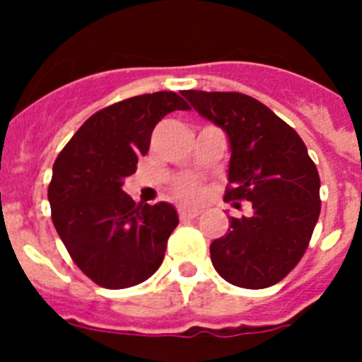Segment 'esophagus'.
<instances>
[{"label": "esophagus", "instance_id": "34e87169", "mask_svg": "<svg viewBox=\"0 0 362 362\" xmlns=\"http://www.w3.org/2000/svg\"><path fill=\"white\" fill-rule=\"evenodd\" d=\"M179 219L181 221H187V219H196L199 216V210H188V209H179Z\"/></svg>", "mask_w": 362, "mask_h": 362}]
</instances>
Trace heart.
I'll return each instance as SVG.
<instances>
[{"mask_svg": "<svg viewBox=\"0 0 362 362\" xmlns=\"http://www.w3.org/2000/svg\"><path fill=\"white\" fill-rule=\"evenodd\" d=\"M172 192H174V196L179 201H183V203L188 204L199 203L204 197V187L201 183V179L192 174L175 177L174 183H172Z\"/></svg>", "mask_w": 362, "mask_h": 362, "instance_id": "heart-1", "label": "heart"}]
</instances>
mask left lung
I'll use <instances>...</instances> for the list:
<instances>
[{"label": "left lung", "mask_w": 362, "mask_h": 362, "mask_svg": "<svg viewBox=\"0 0 362 362\" xmlns=\"http://www.w3.org/2000/svg\"><path fill=\"white\" fill-rule=\"evenodd\" d=\"M201 116L228 134L225 201H250L252 214L228 217L210 245L221 277L241 288L279 283L305 255L321 212L319 172L299 134L267 105L241 92L185 90Z\"/></svg>", "instance_id": "8db88e82"}]
</instances>
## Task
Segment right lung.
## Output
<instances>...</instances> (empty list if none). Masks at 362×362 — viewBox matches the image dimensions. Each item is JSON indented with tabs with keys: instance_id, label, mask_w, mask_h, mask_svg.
Instances as JSON below:
<instances>
[{
	"instance_id": "add662e5",
	"label": "right lung",
	"mask_w": 362,
	"mask_h": 362,
	"mask_svg": "<svg viewBox=\"0 0 362 362\" xmlns=\"http://www.w3.org/2000/svg\"><path fill=\"white\" fill-rule=\"evenodd\" d=\"M174 110H190L175 92L101 108L54 163L52 223L76 267L103 288H129L152 277L179 223L172 204H136L121 188L148 152L156 124Z\"/></svg>"
}]
</instances>
